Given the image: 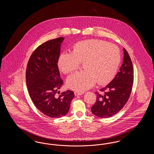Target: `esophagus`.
I'll return each instance as SVG.
<instances>
[{
	"instance_id": "34e87169",
	"label": "esophagus",
	"mask_w": 154,
	"mask_h": 154,
	"mask_svg": "<svg viewBox=\"0 0 154 154\" xmlns=\"http://www.w3.org/2000/svg\"><path fill=\"white\" fill-rule=\"evenodd\" d=\"M83 94H84V93L82 92H77V91L74 92V95L75 96H80L83 95Z\"/></svg>"
}]
</instances>
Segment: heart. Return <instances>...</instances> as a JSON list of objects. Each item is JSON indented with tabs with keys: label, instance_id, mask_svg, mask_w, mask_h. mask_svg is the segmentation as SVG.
Wrapping results in <instances>:
<instances>
[{
	"label": "heart",
	"instance_id": "obj_1",
	"mask_svg": "<svg viewBox=\"0 0 154 154\" xmlns=\"http://www.w3.org/2000/svg\"><path fill=\"white\" fill-rule=\"evenodd\" d=\"M121 61L117 47L97 39L82 41L74 44L71 52H63L59 57L58 66L63 73L77 70L83 63V72L68 77L66 85L78 91H84L99 84L109 83L117 73Z\"/></svg>",
	"mask_w": 154,
	"mask_h": 154
}]
</instances>
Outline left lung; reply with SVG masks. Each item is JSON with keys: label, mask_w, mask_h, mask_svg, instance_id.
<instances>
[{"label": "left lung", "mask_w": 154, "mask_h": 154, "mask_svg": "<svg viewBox=\"0 0 154 154\" xmlns=\"http://www.w3.org/2000/svg\"><path fill=\"white\" fill-rule=\"evenodd\" d=\"M124 60L119 72L105 87L96 92L97 96L92 112L100 118H109L124 107L132 92L133 67L127 51L124 48Z\"/></svg>", "instance_id": "left-lung-1"}]
</instances>
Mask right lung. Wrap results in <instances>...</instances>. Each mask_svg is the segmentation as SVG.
<instances>
[{
  "instance_id": "add662e5",
  "label": "right lung",
  "mask_w": 154,
  "mask_h": 154,
  "mask_svg": "<svg viewBox=\"0 0 154 154\" xmlns=\"http://www.w3.org/2000/svg\"><path fill=\"white\" fill-rule=\"evenodd\" d=\"M64 38L58 37L39 45L31 55L26 70V85L32 102L50 118L65 116L74 97L70 90L57 95L63 84L57 63Z\"/></svg>"
}]
</instances>
